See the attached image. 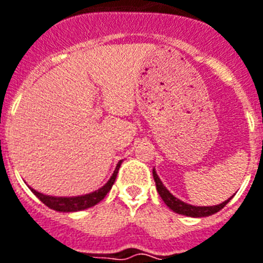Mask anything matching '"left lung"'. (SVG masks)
<instances>
[{"label":"left lung","mask_w":263,"mask_h":263,"mask_svg":"<svg viewBox=\"0 0 263 263\" xmlns=\"http://www.w3.org/2000/svg\"><path fill=\"white\" fill-rule=\"evenodd\" d=\"M153 178L154 182H156V187H157V192L160 194V197L163 198V201L167 204V207L170 210H172L176 214H180V215L192 216V218H204V216H210L216 214L218 211H220L222 208L225 207L226 204L229 203L230 198H228L223 203L218 204V205H210V207H196V205H192V204H187L185 201H182L179 198H176L174 194L170 192V190L164 186V183L161 182V179L158 178L157 172L153 168Z\"/></svg>","instance_id":"obj_1"}]
</instances>
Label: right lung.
I'll use <instances>...</instances> for the list:
<instances>
[{
	"label": "right lung",
	"instance_id": "add662e5",
	"mask_svg": "<svg viewBox=\"0 0 263 263\" xmlns=\"http://www.w3.org/2000/svg\"><path fill=\"white\" fill-rule=\"evenodd\" d=\"M123 163V160H120L117 164V167L114 170L113 175L110 176V179L107 180V183L102 186L100 189L92 192V193L83 194V196H73V197H56V196H48V194H43L30 187V190L33 192L35 196H37L41 201H43L47 207H49L51 210H55V211L59 212H77L83 211V210H87V208H91L93 205L102 201L105 196L110 192L111 186L116 182V178H117L118 168Z\"/></svg>",
	"mask_w": 263,
	"mask_h": 263
}]
</instances>
